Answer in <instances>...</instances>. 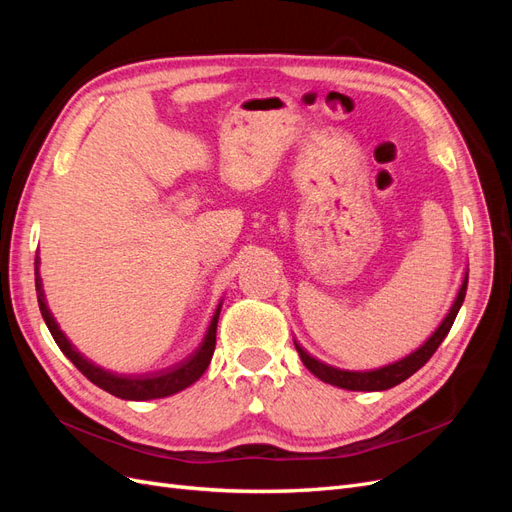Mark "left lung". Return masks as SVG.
<instances>
[{
  "label": "left lung",
  "instance_id": "1",
  "mask_svg": "<svg viewBox=\"0 0 512 512\" xmlns=\"http://www.w3.org/2000/svg\"><path fill=\"white\" fill-rule=\"evenodd\" d=\"M466 290H468V273H466V277H463V284L457 292V299H455L453 307L448 309L446 318L440 322V327L433 331V335L427 339V342L421 348H416L412 354L404 356L401 361L384 365L380 369H371V371L337 369V367H331V365L322 363V361H316L314 356H309L297 342H294V346H297V352L301 356L303 365L309 371H312L316 378H320L322 382L339 386V389H348V391H386V389H393V386L408 380L414 374V371L421 369L431 359L433 352L438 350V346L444 342V337L448 335V331H451L453 322L457 318V312H459L463 299H466Z\"/></svg>",
  "mask_w": 512,
  "mask_h": 512
}]
</instances>
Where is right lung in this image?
<instances>
[{
	"label": "right lung",
	"mask_w": 512,
	"mask_h": 512,
	"mask_svg": "<svg viewBox=\"0 0 512 512\" xmlns=\"http://www.w3.org/2000/svg\"><path fill=\"white\" fill-rule=\"evenodd\" d=\"M38 265V260H36ZM38 271V267H36ZM36 290H38V305L42 318L49 327L55 344L59 346V350L64 352L68 359L74 363V367L81 371V374L94 382L100 389H104L106 393H111L115 397L121 399H130V401H145V399H160V397H168L175 395L183 389H188L190 384H194L200 376L205 374V369L211 363V356L215 350V333H218V318H220V307L215 309V314L211 318V324L207 329V335L188 359H183L181 363L166 367L160 371H151V374H143V376H121V374H113V371H106L94 363H89L81 352H76V348L68 342V337L61 333V329L57 327V322L53 318V314L49 312L44 301V292H42V282L40 275L36 273Z\"/></svg>",
	"instance_id": "1"
}]
</instances>
